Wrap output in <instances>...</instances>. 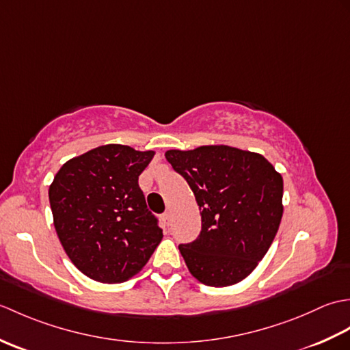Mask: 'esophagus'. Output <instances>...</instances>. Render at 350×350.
Masks as SVG:
<instances>
[{
    "label": "esophagus",
    "instance_id": "obj_1",
    "mask_svg": "<svg viewBox=\"0 0 350 350\" xmlns=\"http://www.w3.org/2000/svg\"><path fill=\"white\" fill-rule=\"evenodd\" d=\"M163 219H165V222L168 224V222L171 221V213H170V212H165V213H163Z\"/></svg>",
    "mask_w": 350,
    "mask_h": 350
}]
</instances>
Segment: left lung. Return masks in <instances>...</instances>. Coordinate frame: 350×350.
Listing matches in <instances>:
<instances>
[{"instance_id": "1", "label": "left lung", "mask_w": 350, "mask_h": 350, "mask_svg": "<svg viewBox=\"0 0 350 350\" xmlns=\"http://www.w3.org/2000/svg\"><path fill=\"white\" fill-rule=\"evenodd\" d=\"M165 158L188 182L202 232L179 245L189 272L206 286L247 278L269 250L282 217V177L254 152L230 146L168 150Z\"/></svg>"}]
</instances>
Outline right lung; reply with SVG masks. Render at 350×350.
Instances as JSON below:
<instances>
[{"instance_id":"obj_1","label":"right lung","mask_w":350,"mask_h":350,"mask_svg":"<svg viewBox=\"0 0 350 350\" xmlns=\"http://www.w3.org/2000/svg\"><path fill=\"white\" fill-rule=\"evenodd\" d=\"M153 156L129 146H100L66 162L51 183L58 239L88 278L108 284L129 280L162 241L138 185Z\"/></svg>"}]
</instances>
